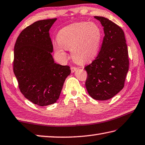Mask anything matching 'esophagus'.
Returning a JSON list of instances; mask_svg holds the SVG:
<instances>
[{
  "mask_svg": "<svg viewBox=\"0 0 145 145\" xmlns=\"http://www.w3.org/2000/svg\"><path fill=\"white\" fill-rule=\"evenodd\" d=\"M77 70V67H71V71H72V73L75 72V71Z\"/></svg>",
  "mask_w": 145,
  "mask_h": 145,
  "instance_id": "34e87169",
  "label": "esophagus"
}]
</instances>
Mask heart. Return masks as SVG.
<instances>
[{"label":"heart","instance_id":"b5f03b06","mask_svg":"<svg viewBox=\"0 0 145 145\" xmlns=\"http://www.w3.org/2000/svg\"><path fill=\"white\" fill-rule=\"evenodd\" d=\"M102 39V31L94 23H73L62 28L57 35L54 48L65 56L64 49H71L72 56L80 63L88 62L98 55Z\"/></svg>","mask_w":145,"mask_h":145}]
</instances>
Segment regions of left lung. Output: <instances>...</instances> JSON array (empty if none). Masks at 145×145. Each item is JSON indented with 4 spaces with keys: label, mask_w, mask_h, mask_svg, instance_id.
I'll return each mask as SVG.
<instances>
[{
    "label": "left lung",
    "mask_w": 145,
    "mask_h": 145,
    "mask_svg": "<svg viewBox=\"0 0 145 145\" xmlns=\"http://www.w3.org/2000/svg\"><path fill=\"white\" fill-rule=\"evenodd\" d=\"M94 18L103 27L105 36L96 59L84 68L88 73L86 87L93 99L104 101L113 98L124 87L129 61L122 29L106 18Z\"/></svg>",
    "instance_id": "8db88e82"
}]
</instances>
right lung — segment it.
Listing matches in <instances>:
<instances>
[{
  "label": "right lung",
  "mask_w": 145,
  "mask_h": 145,
  "mask_svg": "<svg viewBox=\"0 0 145 145\" xmlns=\"http://www.w3.org/2000/svg\"><path fill=\"white\" fill-rule=\"evenodd\" d=\"M56 18L37 21L18 36L14 49L13 71L20 90L39 106L54 104L58 99L69 66L54 62L49 30Z\"/></svg>",
  "instance_id": "obj_1"
}]
</instances>
